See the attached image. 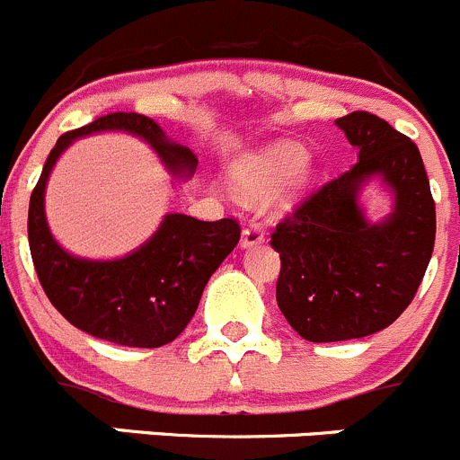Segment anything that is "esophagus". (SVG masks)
<instances>
[{
  "mask_svg": "<svg viewBox=\"0 0 460 460\" xmlns=\"http://www.w3.org/2000/svg\"><path fill=\"white\" fill-rule=\"evenodd\" d=\"M263 239H266V232H263L261 226L250 224L241 232V248H252V245L261 243Z\"/></svg>",
  "mask_w": 460,
  "mask_h": 460,
  "instance_id": "esophagus-1",
  "label": "esophagus"
}]
</instances>
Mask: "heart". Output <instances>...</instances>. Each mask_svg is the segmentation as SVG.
<instances>
[{
	"mask_svg": "<svg viewBox=\"0 0 460 460\" xmlns=\"http://www.w3.org/2000/svg\"><path fill=\"white\" fill-rule=\"evenodd\" d=\"M306 152L293 143H277L245 158L234 172L236 185L245 194L263 197L279 190L281 206H293L308 188Z\"/></svg>",
	"mask_w": 460,
	"mask_h": 460,
	"instance_id": "b5f03b06",
	"label": "heart"
}]
</instances>
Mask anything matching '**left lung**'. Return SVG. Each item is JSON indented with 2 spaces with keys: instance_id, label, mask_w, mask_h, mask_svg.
Instances as JSON below:
<instances>
[{
  "instance_id": "left-lung-1",
  "label": "left lung",
  "mask_w": 460,
  "mask_h": 460,
  "mask_svg": "<svg viewBox=\"0 0 460 460\" xmlns=\"http://www.w3.org/2000/svg\"><path fill=\"white\" fill-rule=\"evenodd\" d=\"M335 125L360 161L304 199L270 234L279 252L277 304L308 342L367 338L411 304L436 239V206L416 143L383 118L353 111ZM380 175L394 212L369 225L357 197Z\"/></svg>"
}]
</instances>
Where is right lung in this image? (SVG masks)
Listing matches in <instances>:
<instances>
[{"mask_svg":"<svg viewBox=\"0 0 460 460\" xmlns=\"http://www.w3.org/2000/svg\"><path fill=\"white\" fill-rule=\"evenodd\" d=\"M95 131L138 136L176 176H192L197 170V156L183 145L172 143L143 113H107L62 134L29 203L35 272L53 306L84 333L122 347H163L190 324L208 279L239 243L241 228L234 219L199 221L188 215H167L154 236L125 257L93 261L69 254L49 230L44 190L60 154L75 138Z\"/></svg>","mask_w":460,"mask_h":460,"instance_id":"right-lung-1","label":"right lung"}]
</instances>
